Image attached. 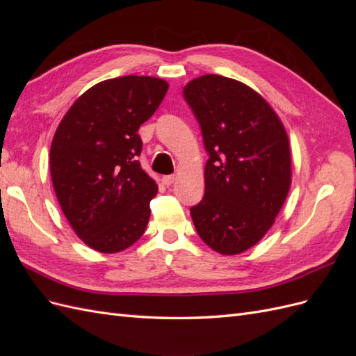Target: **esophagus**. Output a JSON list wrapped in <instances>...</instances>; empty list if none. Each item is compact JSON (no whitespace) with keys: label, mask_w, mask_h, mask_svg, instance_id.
I'll list each match as a JSON object with an SVG mask.
<instances>
[{"label":"esophagus","mask_w":356,"mask_h":356,"mask_svg":"<svg viewBox=\"0 0 356 356\" xmlns=\"http://www.w3.org/2000/svg\"><path fill=\"white\" fill-rule=\"evenodd\" d=\"M174 181H175V175H165L163 178H161V182H163L166 187L174 184Z\"/></svg>","instance_id":"1"}]
</instances>
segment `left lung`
<instances>
[{
  "label": "left lung",
  "mask_w": 356,
  "mask_h": 356,
  "mask_svg": "<svg viewBox=\"0 0 356 356\" xmlns=\"http://www.w3.org/2000/svg\"><path fill=\"white\" fill-rule=\"evenodd\" d=\"M209 154L203 199L190 209L200 239L236 255L263 239L291 187L289 141L281 118L250 86L217 74L184 88Z\"/></svg>",
  "instance_id": "8db88e82"
}]
</instances>
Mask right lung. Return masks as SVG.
Masks as SVG:
<instances>
[{
	"mask_svg": "<svg viewBox=\"0 0 356 356\" xmlns=\"http://www.w3.org/2000/svg\"><path fill=\"white\" fill-rule=\"evenodd\" d=\"M168 88L145 75L101 81L71 105L53 136V188L75 234L95 251L120 252L145 232L157 184L138 161V129Z\"/></svg>",
	"mask_w": 356,
	"mask_h": 356,
	"instance_id": "right-lung-1",
	"label": "right lung"
}]
</instances>
